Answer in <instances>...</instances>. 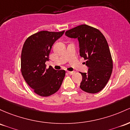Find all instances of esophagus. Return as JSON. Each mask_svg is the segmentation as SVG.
Here are the masks:
<instances>
[{"mask_svg": "<svg viewBox=\"0 0 130 130\" xmlns=\"http://www.w3.org/2000/svg\"><path fill=\"white\" fill-rule=\"evenodd\" d=\"M67 73L68 74H69V75H73L74 73H75V72H69V71H68L67 72Z\"/></svg>", "mask_w": 130, "mask_h": 130, "instance_id": "esophagus-1", "label": "esophagus"}]
</instances>
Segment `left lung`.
Segmentation results:
<instances>
[{"mask_svg": "<svg viewBox=\"0 0 130 130\" xmlns=\"http://www.w3.org/2000/svg\"><path fill=\"white\" fill-rule=\"evenodd\" d=\"M65 35L78 38L79 53L86 60L88 73H81L80 88L91 94L99 92L105 86L110 78L113 61L106 39L97 28L81 25L69 29Z\"/></svg>", "mask_w": 130, "mask_h": 130, "instance_id": "obj_1", "label": "left lung"}]
</instances>
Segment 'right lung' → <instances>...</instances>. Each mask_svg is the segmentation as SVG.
Wrapping results in <instances>:
<instances>
[{
	"mask_svg": "<svg viewBox=\"0 0 130 130\" xmlns=\"http://www.w3.org/2000/svg\"><path fill=\"white\" fill-rule=\"evenodd\" d=\"M65 31H41L28 37L23 46L21 72L26 83L40 96L52 95L60 88L65 75L63 70H55L51 66L46 68L45 62L54 42Z\"/></svg>",
	"mask_w": 130,
	"mask_h": 130,
	"instance_id": "add662e5",
	"label": "right lung"
}]
</instances>
